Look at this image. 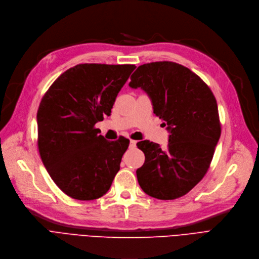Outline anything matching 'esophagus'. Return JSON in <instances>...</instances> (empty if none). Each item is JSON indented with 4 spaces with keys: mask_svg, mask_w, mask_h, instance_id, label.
Here are the masks:
<instances>
[{
    "mask_svg": "<svg viewBox=\"0 0 259 259\" xmlns=\"http://www.w3.org/2000/svg\"><path fill=\"white\" fill-rule=\"evenodd\" d=\"M136 143H137V141H135V140H131V141H130V146L132 147V149H134V147L136 146Z\"/></svg>",
    "mask_w": 259,
    "mask_h": 259,
    "instance_id": "34e87169",
    "label": "esophagus"
}]
</instances>
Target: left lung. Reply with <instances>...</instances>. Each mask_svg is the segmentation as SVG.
<instances>
[{
    "instance_id": "left-lung-1",
    "label": "left lung",
    "mask_w": 259,
    "mask_h": 259,
    "mask_svg": "<svg viewBox=\"0 0 259 259\" xmlns=\"http://www.w3.org/2000/svg\"><path fill=\"white\" fill-rule=\"evenodd\" d=\"M128 85L149 95L154 114L170 134L166 150L149 140L137 143L145 155L136 170L139 186L157 199L179 198L210 167L221 134L215 97L196 73L168 61L140 65Z\"/></svg>"
}]
</instances>
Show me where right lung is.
Masks as SVG:
<instances>
[{
    "instance_id": "right-lung-1",
    "label": "right lung",
    "mask_w": 259,
    "mask_h": 259,
    "mask_svg": "<svg viewBox=\"0 0 259 259\" xmlns=\"http://www.w3.org/2000/svg\"><path fill=\"white\" fill-rule=\"evenodd\" d=\"M135 65L78 64L63 72L43 96L38 114L42 162L59 189L78 200L107 193L130 140L107 141L95 127L112 113Z\"/></svg>"
}]
</instances>
